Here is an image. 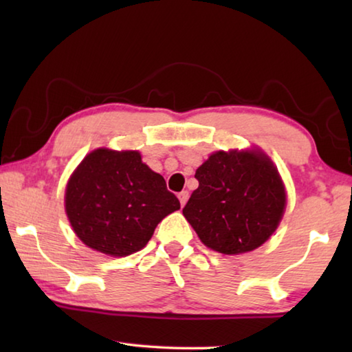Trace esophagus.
<instances>
[{
	"mask_svg": "<svg viewBox=\"0 0 352 352\" xmlns=\"http://www.w3.org/2000/svg\"><path fill=\"white\" fill-rule=\"evenodd\" d=\"M188 199H189V192H188V190H182V192L178 194V200H180V205H182V206L186 205Z\"/></svg>",
	"mask_w": 352,
	"mask_h": 352,
	"instance_id": "esophagus-1",
	"label": "esophagus"
}]
</instances>
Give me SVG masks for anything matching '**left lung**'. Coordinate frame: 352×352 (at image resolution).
Wrapping results in <instances>:
<instances>
[{"instance_id": "8db88e82", "label": "left lung", "mask_w": 352, "mask_h": 352, "mask_svg": "<svg viewBox=\"0 0 352 352\" xmlns=\"http://www.w3.org/2000/svg\"><path fill=\"white\" fill-rule=\"evenodd\" d=\"M199 188L183 216L208 248L241 254L275 233L285 210V189L261 151L214 152L195 170Z\"/></svg>"}]
</instances>
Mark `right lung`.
I'll return each instance as SVG.
<instances>
[{"instance_id": "right-lung-1", "label": "right lung", "mask_w": 352, "mask_h": 352, "mask_svg": "<svg viewBox=\"0 0 352 352\" xmlns=\"http://www.w3.org/2000/svg\"><path fill=\"white\" fill-rule=\"evenodd\" d=\"M180 210L164 178L136 151L96 148L67 184L65 211L77 237L96 252L129 256L151 241L157 225Z\"/></svg>"}]
</instances>
